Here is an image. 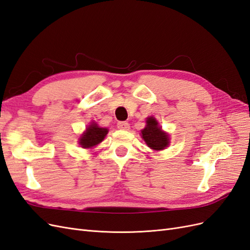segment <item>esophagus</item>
Listing matches in <instances>:
<instances>
[{"mask_svg": "<svg viewBox=\"0 0 250 250\" xmlns=\"http://www.w3.org/2000/svg\"><path fill=\"white\" fill-rule=\"evenodd\" d=\"M118 128L121 130H128L130 128V125H129V123H127V122H119L118 123Z\"/></svg>", "mask_w": 250, "mask_h": 250, "instance_id": "obj_1", "label": "esophagus"}]
</instances>
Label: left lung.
Segmentation results:
<instances>
[{
	"instance_id": "1",
	"label": "left lung",
	"mask_w": 250,
	"mask_h": 250,
	"mask_svg": "<svg viewBox=\"0 0 250 250\" xmlns=\"http://www.w3.org/2000/svg\"><path fill=\"white\" fill-rule=\"evenodd\" d=\"M141 137L145 141L147 146L155 151L166 149L169 146V134L162 130L155 118L148 117L146 119V126L141 131Z\"/></svg>"
}]
</instances>
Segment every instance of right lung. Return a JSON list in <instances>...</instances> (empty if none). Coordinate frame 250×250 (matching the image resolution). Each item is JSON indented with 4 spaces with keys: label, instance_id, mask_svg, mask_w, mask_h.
Returning <instances> with one entry per match:
<instances>
[{
    "label": "right lung",
    "instance_id": "obj_1",
    "mask_svg": "<svg viewBox=\"0 0 250 250\" xmlns=\"http://www.w3.org/2000/svg\"><path fill=\"white\" fill-rule=\"evenodd\" d=\"M108 133L107 128L99 127L97 123L92 122L87 126L86 130L81 134L79 139V145L82 148H93L100 144Z\"/></svg>",
    "mask_w": 250,
    "mask_h": 250
}]
</instances>
